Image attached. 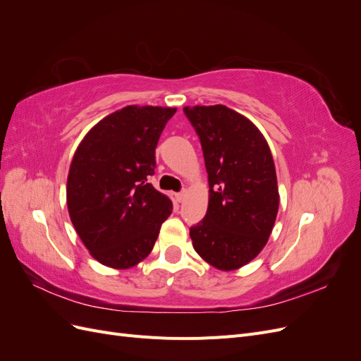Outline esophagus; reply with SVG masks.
Listing matches in <instances>:
<instances>
[{"mask_svg":"<svg viewBox=\"0 0 361 361\" xmlns=\"http://www.w3.org/2000/svg\"><path fill=\"white\" fill-rule=\"evenodd\" d=\"M185 197H187V191H185V190L176 194V200H178L179 203H182V202L185 200Z\"/></svg>","mask_w":361,"mask_h":361,"instance_id":"34e87169","label":"esophagus"}]
</instances>
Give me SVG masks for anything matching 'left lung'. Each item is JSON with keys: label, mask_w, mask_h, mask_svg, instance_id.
Here are the masks:
<instances>
[{"label": "left lung", "mask_w": 361, "mask_h": 361, "mask_svg": "<svg viewBox=\"0 0 361 361\" xmlns=\"http://www.w3.org/2000/svg\"><path fill=\"white\" fill-rule=\"evenodd\" d=\"M200 138L209 203L190 228L192 247L207 264L232 271L268 243L279 211L274 159L260 130L226 105L185 106Z\"/></svg>", "instance_id": "8db88e82"}]
</instances>
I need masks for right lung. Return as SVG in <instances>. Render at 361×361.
I'll use <instances>...</instances> for the list:
<instances>
[{
    "label": "right lung",
    "instance_id": "obj_1",
    "mask_svg": "<svg viewBox=\"0 0 361 361\" xmlns=\"http://www.w3.org/2000/svg\"><path fill=\"white\" fill-rule=\"evenodd\" d=\"M176 108L128 105L94 125L76 149L68 176L72 224L102 265L126 269L147 257L173 211L149 183L155 149Z\"/></svg>",
    "mask_w": 361,
    "mask_h": 361
}]
</instances>
